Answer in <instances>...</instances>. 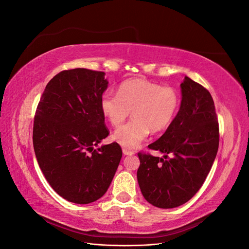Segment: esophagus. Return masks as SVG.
<instances>
[{
    "instance_id": "obj_1",
    "label": "esophagus",
    "mask_w": 249,
    "mask_h": 249,
    "mask_svg": "<svg viewBox=\"0 0 249 249\" xmlns=\"http://www.w3.org/2000/svg\"><path fill=\"white\" fill-rule=\"evenodd\" d=\"M123 153H124V156H132V155L135 154L133 150H130V149H127V148H123Z\"/></svg>"
}]
</instances>
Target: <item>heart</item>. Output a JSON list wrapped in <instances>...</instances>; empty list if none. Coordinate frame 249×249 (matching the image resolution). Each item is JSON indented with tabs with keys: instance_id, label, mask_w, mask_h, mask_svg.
<instances>
[{
	"instance_id": "b5f03b06",
	"label": "heart",
	"mask_w": 249,
	"mask_h": 249,
	"mask_svg": "<svg viewBox=\"0 0 249 249\" xmlns=\"http://www.w3.org/2000/svg\"><path fill=\"white\" fill-rule=\"evenodd\" d=\"M101 111L114 127L122 125L132 111L131 122L117 129L112 139L119 145L135 148L150 131L158 133L171 124L179 107V95L172 87H162L147 80L135 79L119 85L117 94L106 91L101 97Z\"/></svg>"
}]
</instances>
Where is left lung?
<instances>
[{"label":"left lung","instance_id":"left-lung-1","mask_svg":"<svg viewBox=\"0 0 249 249\" xmlns=\"http://www.w3.org/2000/svg\"><path fill=\"white\" fill-rule=\"evenodd\" d=\"M180 93L178 114L162 136L148 145L163 157L138 154L141 193L150 205L161 209L182 206L196 194L219 145V127L210 92L185 76Z\"/></svg>","mask_w":249,"mask_h":249}]
</instances>
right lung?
<instances>
[{"label": "right lung", "mask_w": 249, "mask_h": 249, "mask_svg": "<svg viewBox=\"0 0 249 249\" xmlns=\"http://www.w3.org/2000/svg\"><path fill=\"white\" fill-rule=\"evenodd\" d=\"M105 74L59 72L46 86L34 118V152L44 178L60 196L80 205L107 192L123 157L116 142L94 149L109 135L100 106L109 84Z\"/></svg>", "instance_id": "add662e5"}]
</instances>
